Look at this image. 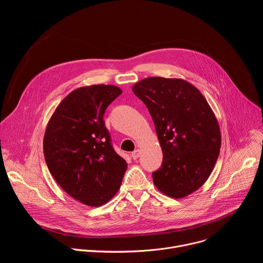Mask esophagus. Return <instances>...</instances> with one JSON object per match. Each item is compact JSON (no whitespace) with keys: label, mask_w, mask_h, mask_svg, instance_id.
I'll return each instance as SVG.
<instances>
[{"label":"esophagus","mask_w":263,"mask_h":263,"mask_svg":"<svg viewBox=\"0 0 263 263\" xmlns=\"http://www.w3.org/2000/svg\"><path fill=\"white\" fill-rule=\"evenodd\" d=\"M140 151H139V149H135V151L134 152H132V154H131V157L133 158V159H137L139 156H140Z\"/></svg>","instance_id":"34e87169"}]
</instances>
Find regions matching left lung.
<instances>
[{
	"instance_id": "1",
	"label": "left lung",
	"mask_w": 263,
	"mask_h": 263,
	"mask_svg": "<svg viewBox=\"0 0 263 263\" xmlns=\"http://www.w3.org/2000/svg\"><path fill=\"white\" fill-rule=\"evenodd\" d=\"M132 91L151 115L162 149L153 182L162 194L181 199L207 181L219 155V125L207 100L190 82L149 77Z\"/></svg>"
}]
</instances>
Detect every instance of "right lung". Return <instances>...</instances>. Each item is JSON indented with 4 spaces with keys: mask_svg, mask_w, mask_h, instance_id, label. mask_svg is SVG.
<instances>
[{
    "mask_svg": "<svg viewBox=\"0 0 263 263\" xmlns=\"http://www.w3.org/2000/svg\"><path fill=\"white\" fill-rule=\"evenodd\" d=\"M122 92L105 84L74 89L46 128L44 154L50 173L66 194L87 206L99 207L114 198L128 166L112 147L103 120Z\"/></svg>",
    "mask_w": 263,
    "mask_h": 263,
    "instance_id": "obj_1",
    "label": "right lung"
}]
</instances>
